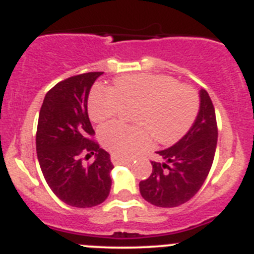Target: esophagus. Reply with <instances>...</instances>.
<instances>
[{"label":"esophagus","instance_id":"obj_1","mask_svg":"<svg viewBox=\"0 0 254 254\" xmlns=\"http://www.w3.org/2000/svg\"><path fill=\"white\" fill-rule=\"evenodd\" d=\"M111 160L113 164H128V163H132L133 159H126V158H121V156H117V155H112Z\"/></svg>","mask_w":254,"mask_h":254}]
</instances>
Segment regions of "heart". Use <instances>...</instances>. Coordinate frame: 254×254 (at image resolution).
<instances>
[{"mask_svg":"<svg viewBox=\"0 0 254 254\" xmlns=\"http://www.w3.org/2000/svg\"><path fill=\"white\" fill-rule=\"evenodd\" d=\"M136 105L128 127L111 122L99 128L103 146L117 156H128L146 145L149 132L156 142H176L185 136L196 118L198 98L187 85L164 75L137 73L118 77L109 89L96 85L87 102V112L93 122L111 120L122 107Z\"/></svg>","mask_w":254,"mask_h":254,"instance_id":"heart-1","label":"heart"}]
</instances>
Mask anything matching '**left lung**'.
<instances>
[{
    "label": "left lung",
    "mask_w": 254,
    "mask_h": 254,
    "mask_svg": "<svg viewBox=\"0 0 254 254\" xmlns=\"http://www.w3.org/2000/svg\"><path fill=\"white\" fill-rule=\"evenodd\" d=\"M217 143L215 108L207 91L199 90V111L190 131L169 149L156 151L151 176L140 182V193L158 207H177L202 187L214 161Z\"/></svg>",
    "instance_id": "obj_1"
}]
</instances>
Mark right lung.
Masks as SVG:
<instances>
[{
	"label": "right lung",
	"instance_id": "obj_1",
	"mask_svg": "<svg viewBox=\"0 0 254 254\" xmlns=\"http://www.w3.org/2000/svg\"><path fill=\"white\" fill-rule=\"evenodd\" d=\"M103 72H87L58 82L46 94L37 128V155L52 192L73 207H93L109 196L113 169L111 155L91 136L87 98ZM96 154L87 167L81 156Z\"/></svg>",
	"mask_w": 254,
	"mask_h": 254
}]
</instances>
